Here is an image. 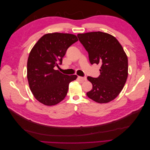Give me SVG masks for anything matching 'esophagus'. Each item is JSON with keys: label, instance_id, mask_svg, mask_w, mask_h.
Wrapping results in <instances>:
<instances>
[{"label": "esophagus", "instance_id": "34e87169", "mask_svg": "<svg viewBox=\"0 0 150 150\" xmlns=\"http://www.w3.org/2000/svg\"><path fill=\"white\" fill-rule=\"evenodd\" d=\"M78 78L81 79L82 81H86V77H81V76H78Z\"/></svg>", "mask_w": 150, "mask_h": 150}]
</instances>
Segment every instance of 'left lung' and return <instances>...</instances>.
<instances>
[{"label": "left lung", "mask_w": 150, "mask_h": 150, "mask_svg": "<svg viewBox=\"0 0 150 150\" xmlns=\"http://www.w3.org/2000/svg\"><path fill=\"white\" fill-rule=\"evenodd\" d=\"M78 38L88 52L91 64L101 65L99 77H88L93 89L86 94L98 103L112 101L128 78V57L123 48L114 36L100 31L78 34Z\"/></svg>", "instance_id": "1"}]
</instances>
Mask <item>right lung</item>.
<instances>
[{
  "label": "right lung",
  "mask_w": 150,
  "mask_h": 150,
  "mask_svg": "<svg viewBox=\"0 0 150 150\" xmlns=\"http://www.w3.org/2000/svg\"><path fill=\"white\" fill-rule=\"evenodd\" d=\"M78 40L71 34L49 33L44 35L31 49L28 60L27 76L34 98L46 106L62 101L69 84L76 75L68 76L54 69L61 64L67 49Z\"/></svg>",
  "instance_id": "right-lung-1"
}]
</instances>
